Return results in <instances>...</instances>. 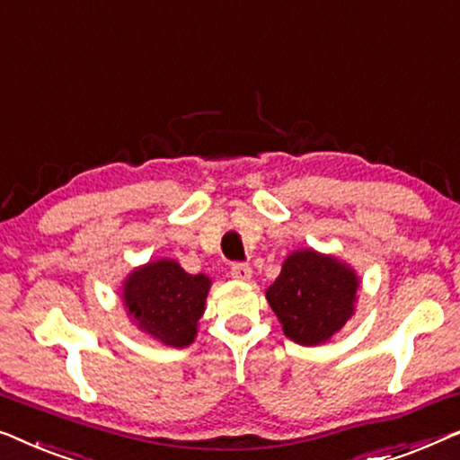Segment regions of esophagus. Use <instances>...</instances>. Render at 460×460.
Masks as SVG:
<instances>
[{
	"instance_id": "1",
	"label": "esophagus",
	"mask_w": 460,
	"mask_h": 460,
	"mask_svg": "<svg viewBox=\"0 0 460 460\" xmlns=\"http://www.w3.org/2000/svg\"><path fill=\"white\" fill-rule=\"evenodd\" d=\"M231 277L237 281H250L252 269L243 262H235V264H231Z\"/></svg>"
}]
</instances>
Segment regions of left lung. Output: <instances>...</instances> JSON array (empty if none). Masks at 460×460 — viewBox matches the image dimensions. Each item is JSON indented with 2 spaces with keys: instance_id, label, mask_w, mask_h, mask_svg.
Here are the masks:
<instances>
[{
  "instance_id": "obj_1",
  "label": "left lung",
  "mask_w": 460,
  "mask_h": 460,
  "mask_svg": "<svg viewBox=\"0 0 460 460\" xmlns=\"http://www.w3.org/2000/svg\"><path fill=\"white\" fill-rule=\"evenodd\" d=\"M358 275L335 256L296 250L267 289V300L283 333L300 346H319L354 314Z\"/></svg>"
}]
</instances>
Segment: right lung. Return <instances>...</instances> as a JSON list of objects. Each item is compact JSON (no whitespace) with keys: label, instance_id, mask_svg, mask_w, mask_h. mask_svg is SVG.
<instances>
[{"label":"right lung","instance_id":"right-lung-1","mask_svg":"<svg viewBox=\"0 0 460 460\" xmlns=\"http://www.w3.org/2000/svg\"><path fill=\"white\" fill-rule=\"evenodd\" d=\"M212 286L210 277L190 275L177 261L147 262L122 283V302L133 323L171 348L193 344Z\"/></svg>","mask_w":460,"mask_h":460}]
</instances>
